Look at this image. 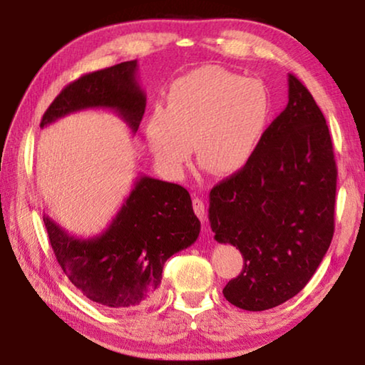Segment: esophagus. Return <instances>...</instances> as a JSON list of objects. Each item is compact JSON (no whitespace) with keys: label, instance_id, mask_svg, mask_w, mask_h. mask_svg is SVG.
Returning <instances> with one entry per match:
<instances>
[{"label":"esophagus","instance_id":"esophagus-1","mask_svg":"<svg viewBox=\"0 0 365 365\" xmlns=\"http://www.w3.org/2000/svg\"><path fill=\"white\" fill-rule=\"evenodd\" d=\"M193 211H195V214H196L197 217H200L201 220L205 219L206 206H205V201H202L201 197H197V196H195V197H193Z\"/></svg>","mask_w":365,"mask_h":365}]
</instances>
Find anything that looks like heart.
<instances>
[{
    "label": "heart",
    "instance_id": "1",
    "mask_svg": "<svg viewBox=\"0 0 365 365\" xmlns=\"http://www.w3.org/2000/svg\"><path fill=\"white\" fill-rule=\"evenodd\" d=\"M165 109L146 122L160 169L178 175L191 154L217 175L243 170L262 145L274 114L267 86L219 66L197 67L170 85Z\"/></svg>",
    "mask_w": 365,
    "mask_h": 365
}]
</instances>
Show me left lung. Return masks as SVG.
Returning a JSON list of instances; mask_svg holds the SVG:
<instances>
[{
	"mask_svg": "<svg viewBox=\"0 0 365 365\" xmlns=\"http://www.w3.org/2000/svg\"><path fill=\"white\" fill-rule=\"evenodd\" d=\"M336 175L322 110L289 73L287 108L256 156L209 195L214 238L237 246L245 261L222 292L228 302L265 311L306 287L333 238Z\"/></svg>",
	"mask_w": 365,
	"mask_h": 365,
	"instance_id": "8db88e82",
	"label": "left lung"
}]
</instances>
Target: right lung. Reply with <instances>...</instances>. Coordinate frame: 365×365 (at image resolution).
<instances>
[{"label": "right lung", "instance_id": "1", "mask_svg": "<svg viewBox=\"0 0 365 365\" xmlns=\"http://www.w3.org/2000/svg\"><path fill=\"white\" fill-rule=\"evenodd\" d=\"M137 61L82 76L54 98L40 127L83 109H110L137 133L146 95ZM58 262L86 298L113 309H138L156 294L168 259L196 242L201 222L190 193L177 183L141 175L101 235L78 238L43 215Z\"/></svg>", "mask_w": 365, "mask_h": 365}]
</instances>
